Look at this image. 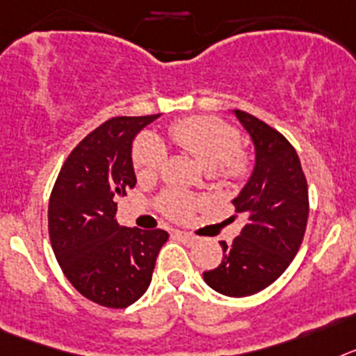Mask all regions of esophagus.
Instances as JSON below:
<instances>
[{"mask_svg": "<svg viewBox=\"0 0 356 356\" xmlns=\"http://www.w3.org/2000/svg\"><path fill=\"white\" fill-rule=\"evenodd\" d=\"M175 236H177L182 243H186V245L197 243V236H193V234L190 233H184V231H175Z\"/></svg>", "mask_w": 356, "mask_h": 356, "instance_id": "1", "label": "esophagus"}]
</instances>
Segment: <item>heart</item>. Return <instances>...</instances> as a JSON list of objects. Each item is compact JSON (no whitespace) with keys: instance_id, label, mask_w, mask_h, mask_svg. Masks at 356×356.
I'll return each mask as SVG.
<instances>
[{"instance_id":"obj_1","label":"heart","mask_w":356,"mask_h":356,"mask_svg":"<svg viewBox=\"0 0 356 356\" xmlns=\"http://www.w3.org/2000/svg\"><path fill=\"white\" fill-rule=\"evenodd\" d=\"M172 140L190 154L206 170L221 166L222 177H240L247 172V159L240 148V134L233 125L215 116H193L170 127ZM165 148L152 136H143L136 141L134 168L140 177L157 174L165 163ZM161 209L174 218H186L195 200L181 193H166L159 200Z\"/></svg>"}]
</instances>
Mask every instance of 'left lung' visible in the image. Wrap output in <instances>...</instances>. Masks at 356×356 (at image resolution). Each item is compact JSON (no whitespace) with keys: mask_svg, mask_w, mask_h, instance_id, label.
I'll return each mask as SVG.
<instances>
[{"mask_svg":"<svg viewBox=\"0 0 356 356\" xmlns=\"http://www.w3.org/2000/svg\"><path fill=\"white\" fill-rule=\"evenodd\" d=\"M231 113L254 147L251 177L233 199L247 224L233 242H220L222 264L202 277L222 296L245 298L272 285L298 254L308 220V186L285 136L252 114Z\"/></svg>","mask_w":356,"mask_h":356,"instance_id":"left-lung-1","label":"left lung"}]
</instances>
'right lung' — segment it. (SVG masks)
Segmentation results:
<instances>
[{"instance_id":"1","label":"right lung","mask_w":356,"mask_h":356,"mask_svg":"<svg viewBox=\"0 0 356 356\" xmlns=\"http://www.w3.org/2000/svg\"><path fill=\"white\" fill-rule=\"evenodd\" d=\"M161 114L118 116L80 141L64 163L48 208L49 240L70 283L107 308H127L147 292L163 229L123 227L116 200L136 186L132 141Z\"/></svg>"}]
</instances>
